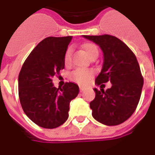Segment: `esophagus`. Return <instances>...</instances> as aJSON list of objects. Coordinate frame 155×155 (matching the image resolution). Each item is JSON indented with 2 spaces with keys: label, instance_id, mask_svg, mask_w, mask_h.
I'll list each match as a JSON object with an SVG mask.
<instances>
[{
  "label": "esophagus",
  "instance_id": "34e87169",
  "mask_svg": "<svg viewBox=\"0 0 155 155\" xmlns=\"http://www.w3.org/2000/svg\"><path fill=\"white\" fill-rule=\"evenodd\" d=\"M80 92H83V91L85 90V88H84V87H81V86H80Z\"/></svg>",
  "mask_w": 155,
  "mask_h": 155
}]
</instances>
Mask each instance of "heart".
<instances>
[{
	"instance_id": "heart-1",
	"label": "heart",
	"mask_w": 155,
	"mask_h": 155,
	"mask_svg": "<svg viewBox=\"0 0 155 155\" xmlns=\"http://www.w3.org/2000/svg\"><path fill=\"white\" fill-rule=\"evenodd\" d=\"M82 49L89 58H93L98 55V48L95 44L91 42H86L82 45ZM71 49L68 48L64 55V63L65 65L71 64ZM94 75V71L91 69H84V68H77L73 71L70 75V79L80 84H86L88 80L93 77Z\"/></svg>"
}]
</instances>
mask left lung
<instances>
[{
	"mask_svg": "<svg viewBox=\"0 0 155 155\" xmlns=\"http://www.w3.org/2000/svg\"><path fill=\"white\" fill-rule=\"evenodd\" d=\"M84 37L98 45L103 51L102 69L96 84H112L106 91L94 88L96 96L90 102L93 118L108 126L120 124L134 113L140 101L144 80L139 63L128 46L114 35Z\"/></svg>",
	"mask_w": 155,
	"mask_h": 155,
	"instance_id": "1",
	"label": "left lung"
}]
</instances>
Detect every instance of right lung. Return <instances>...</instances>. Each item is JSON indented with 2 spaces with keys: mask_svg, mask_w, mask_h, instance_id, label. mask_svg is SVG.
Here are the masks:
<instances>
[{
  "mask_svg": "<svg viewBox=\"0 0 155 155\" xmlns=\"http://www.w3.org/2000/svg\"><path fill=\"white\" fill-rule=\"evenodd\" d=\"M72 36L44 39L31 52L18 75V96L27 116L44 128H55L68 119L69 105L79 86L65 83L54 87L52 79L64 69V55Z\"/></svg>",
  "mask_w": 155,
  "mask_h": 155,
  "instance_id": "1",
  "label": "right lung"
}]
</instances>
